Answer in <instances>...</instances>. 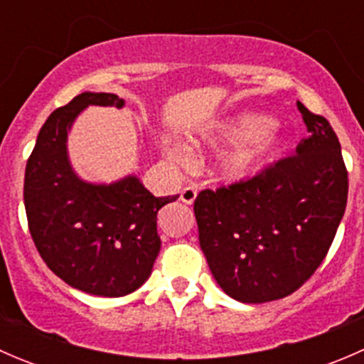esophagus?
Masks as SVG:
<instances>
[{
    "label": "esophagus",
    "mask_w": 364,
    "mask_h": 364,
    "mask_svg": "<svg viewBox=\"0 0 364 364\" xmlns=\"http://www.w3.org/2000/svg\"><path fill=\"white\" fill-rule=\"evenodd\" d=\"M196 197H197L196 186H186V188L181 190V196H179V199H181L185 204H193Z\"/></svg>",
    "instance_id": "34e87169"
}]
</instances>
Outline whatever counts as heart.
<instances>
[{
	"label": "heart",
	"instance_id": "b5f03b06",
	"mask_svg": "<svg viewBox=\"0 0 364 364\" xmlns=\"http://www.w3.org/2000/svg\"><path fill=\"white\" fill-rule=\"evenodd\" d=\"M197 148H230L216 161V174L227 183H241L253 178L282 144L280 130L264 114H240L222 121L197 137H192ZM165 155L176 161H188L190 149L183 144H165Z\"/></svg>",
	"mask_w": 364,
	"mask_h": 364
}]
</instances>
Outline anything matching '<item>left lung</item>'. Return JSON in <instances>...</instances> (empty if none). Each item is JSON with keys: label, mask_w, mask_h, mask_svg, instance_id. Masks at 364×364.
I'll return each mask as SVG.
<instances>
[{"label": "left lung", "mask_w": 364, "mask_h": 364, "mask_svg": "<svg viewBox=\"0 0 364 364\" xmlns=\"http://www.w3.org/2000/svg\"><path fill=\"white\" fill-rule=\"evenodd\" d=\"M308 137L296 155L247 181L203 190L193 211L216 284L241 303L297 291L331 247L347 205L348 178L335 130L297 102Z\"/></svg>", "instance_id": "1"}]
</instances>
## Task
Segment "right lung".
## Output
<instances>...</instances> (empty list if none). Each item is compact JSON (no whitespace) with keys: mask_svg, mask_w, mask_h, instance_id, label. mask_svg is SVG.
Here are the masks:
<instances>
[{"mask_svg":"<svg viewBox=\"0 0 364 364\" xmlns=\"http://www.w3.org/2000/svg\"><path fill=\"white\" fill-rule=\"evenodd\" d=\"M87 105L121 109L124 100L86 91L47 117L26 164V215L36 250L54 274L87 294L119 297L151 274L161 245L156 215L178 196L155 197L137 176L111 185L80 179L67 139Z\"/></svg>","mask_w":364,"mask_h":364,"instance_id":"right-lung-1","label":"right lung"}]
</instances>
